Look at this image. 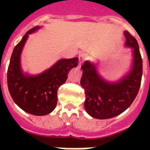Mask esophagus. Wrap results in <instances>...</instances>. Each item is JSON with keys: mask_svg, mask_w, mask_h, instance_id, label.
I'll list each match as a JSON object with an SVG mask.
<instances>
[{"mask_svg": "<svg viewBox=\"0 0 150 150\" xmlns=\"http://www.w3.org/2000/svg\"><path fill=\"white\" fill-rule=\"evenodd\" d=\"M85 59H86V54L84 53L79 54V64L81 65L82 63L85 61Z\"/></svg>", "mask_w": 150, "mask_h": 150, "instance_id": "1", "label": "esophagus"}]
</instances>
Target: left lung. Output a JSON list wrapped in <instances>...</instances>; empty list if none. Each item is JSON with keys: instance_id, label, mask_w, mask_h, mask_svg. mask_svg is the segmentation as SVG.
I'll return each mask as SVG.
<instances>
[{"instance_id": "8db88e82", "label": "left lung", "mask_w": 150, "mask_h": 150, "mask_svg": "<svg viewBox=\"0 0 150 150\" xmlns=\"http://www.w3.org/2000/svg\"><path fill=\"white\" fill-rule=\"evenodd\" d=\"M125 46L132 49V60L128 73L116 81H109L99 73L96 65L85 61L80 84L84 89V108L96 119H109L118 116L135 100L141 86L142 59L137 41L128 31L124 32Z\"/></svg>"}]
</instances>
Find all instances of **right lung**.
Segmentation results:
<instances>
[{"mask_svg":"<svg viewBox=\"0 0 150 150\" xmlns=\"http://www.w3.org/2000/svg\"><path fill=\"white\" fill-rule=\"evenodd\" d=\"M42 26L37 25L25 34L15 46L7 72L8 91L18 107L34 116H45L52 112L57 104V91L67 81L68 72L78 66L79 59H59L41 74L25 73L21 66V54L29 34Z\"/></svg>","mask_w":150,"mask_h":150,"instance_id":"1","label":"right lung"}]
</instances>
